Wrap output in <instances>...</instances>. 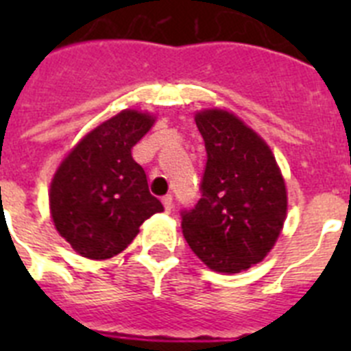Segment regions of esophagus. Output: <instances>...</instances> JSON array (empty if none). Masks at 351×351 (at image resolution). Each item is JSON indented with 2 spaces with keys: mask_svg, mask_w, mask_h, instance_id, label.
<instances>
[{
  "mask_svg": "<svg viewBox=\"0 0 351 351\" xmlns=\"http://www.w3.org/2000/svg\"><path fill=\"white\" fill-rule=\"evenodd\" d=\"M161 202H163V206H165V210L167 213H170L173 207V202H172V195H165V197L161 198Z\"/></svg>",
  "mask_w": 351,
  "mask_h": 351,
  "instance_id": "1",
  "label": "esophagus"
}]
</instances>
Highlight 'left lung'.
Instances as JSON below:
<instances>
[{
  "label": "left lung",
  "mask_w": 351,
  "mask_h": 351,
  "mask_svg": "<svg viewBox=\"0 0 351 351\" xmlns=\"http://www.w3.org/2000/svg\"><path fill=\"white\" fill-rule=\"evenodd\" d=\"M197 128L207 161L200 200L181 210L186 243L216 272L262 262L287 218V188L271 149L234 114L204 110Z\"/></svg>",
  "instance_id": "obj_1"
}]
</instances>
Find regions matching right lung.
<instances>
[{
  "label": "right lung",
  "mask_w": 351,
  "mask_h": 351,
  "mask_svg": "<svg viewBox=\"0 0 351 351\" xmlns=\"http://www.w3.org/2000/svg\"><path fill=\"white\" fill-rule=\"evenodd\" d=\"M153 123L151 116L123 110L88 133L56 172L49 195L52 219L79 255L112 258L145 219L163 210L132 158V147Z\"/></svg>",
  "instance_id": "obj_1"
}]
</instances>
